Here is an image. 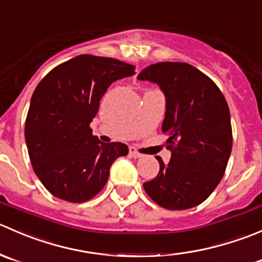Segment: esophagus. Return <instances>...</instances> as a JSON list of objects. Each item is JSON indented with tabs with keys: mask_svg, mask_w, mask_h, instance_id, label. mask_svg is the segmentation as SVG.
<instances>
[{
	"mask_svg": "<svg viewBox=\"0 0 262 262\" xmlns=\"http://www.w3.org/2000/svg\"><path fill=\"white\" fill-rule=\"evenodd\" d=\"M130 157H132V158H135V159H139V158H141L142 155L140 154L139 151H137L136 149H135L134 146H130Z\"/></svg>",
	"mask_w": 262,
	"mask_h": 262,
	"instance_id": "obj_1",
	"label": "esophagus"
}]
</instances>
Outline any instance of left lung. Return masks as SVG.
<instances>
[{
    "label": "left lung",
    "instance_id": "left-lung-1",
    "mask_svg": "<svg viewBox=\"0 0 262 262\" xmlns=\"http://www.w3.org/2000/svg\"><path fill=\"white\" fill-rule=\"evenodd\" d=\"M137 79L154 82L165 97L162 131L172 150L168 164L160 158L157 177L144 190L169 210L200 205L222 181L232 151L230 113L215 82L183 62H159Z\"/></svg>",
    "mask_w": 262,
    "mask_h": 262
}]
</instances>
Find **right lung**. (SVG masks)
I'll list each match as a JSON object with an SVG mask.
<instances>
[{
	"instance_id": "add662e5",
	"label": "right lung",
	"mask_w": 262,
	"mask_h": 262,
	"mask_svg": "<svg viewBox=\"0 0 262 262\" xmlns=\"http://www.w3.org/2000/svg\"><path fill=\"white\" fill-rule=\"evenodd\" d=\"M135 66L81 54L54 67L38 84L25 122L35 174L56 198L84 203L107 183L111 165L128 154L122 142L104 144L90 122L110 85L135 75Z\"/></svg>"
}]
</instances>
